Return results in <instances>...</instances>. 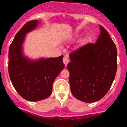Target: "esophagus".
Segmentation results:
<instances>
[{"label": "esophagus", "mask_w": 127, "mask_h": 127, "mask_svg": "<svg viewBox=\"0 0 127 127\" xmlns=\"http://www.w3.org/2000/svg\"><path fill=\"white\" fill-rule=\"evenodd\" d=\"M63 62H64V63L65 67H67V64L69 63V59H68L67 56H64V58H63Z\"/></svg>", "instance_id": "obj_1"}]
</instances>
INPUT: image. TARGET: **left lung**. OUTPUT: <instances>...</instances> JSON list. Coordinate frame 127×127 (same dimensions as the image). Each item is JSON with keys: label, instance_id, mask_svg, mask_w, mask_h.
Returning <instances> with one entry per match:
<instances>
[{"label": "left lung", "instance_id": "1", "mask_svg": "<svg viewBox=\"0 0 127 127\" xmlns=\"http://www.w3.org/2000/svg\"><path fill=\"white\" fill-rule=\"evenodd\" d=\"M99 26L101 32L96 43H88L69 55L67 69L71 93L83 102L102 99L116 74V47L108 31Z\"/></svg>", "mask_w": 127, "mask_h": 127}]
</instances>
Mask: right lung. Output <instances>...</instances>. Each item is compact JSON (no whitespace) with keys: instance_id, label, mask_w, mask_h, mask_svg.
Segmentation results:
<instances>
[{"instance_id":"right-lung-1","label":"right lung","mask_w":127,"mask_h":127,"mask_svg":"<svg viewBox=\"0 0 127 127\" xmlns=\"http://www.w3.org/2000/svg\"><path fill=\"white\" fill-rule=\"evenodd\" d=\"M38 20L25 24L9 46L8 72L12 84L22 97L31 101L46 99L51 95L52 86L65 65L64 56L32 62L22 53V44L27 32L36 28Z\"/></svg>"}]
</instances>
